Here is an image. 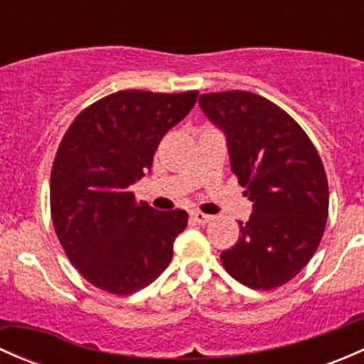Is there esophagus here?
<instances>
[{"instance_id":"34e87169","label":"esophagus","mask_w":364,"mask_h":364,"mask_svg":"<svg viewBox=\"0 0 364 364\" xmlns=\"http://www.w3.org/2000/svg\"><path fill=\"white\" fill-rule=\"evenodd\" d=\"M190 218H192L196 223H199V225H205V223H208L213 216L204 215V213H200V211H192L190 213Z\"/></svg>"}]
</instances>
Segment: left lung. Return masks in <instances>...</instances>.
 Returning a JSON list of instances; mask_svg holds the SVG:
<instances>
[{
    "label": "left lung",
    "instance_id": "1",
    "mask_svg": "<svg viewBox=\"0 0 364 364\" xmlns=\"http://www.w3.org/2000/svg\"><path fill=\"white\" fill-rule=\"evenodd\" d=\"M204 116L225 135L230 168L252 200L240 240L222 252L223 267L252 289L280 287L308 264L326 229L324 165L303 128L250 91L199 97Z\"/></svg>",
    "mask_w": 364,
    "mask_h": 364
}]
</instances>
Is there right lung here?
Returning a JSON list of instances; mask_svg holds the SVG:
<instances>
[{
	"instance_id": "1",
	"label": "right lung",
	"mask_w": 364,
	"mask_h": 364,
	"mask_svg": "<svg viewBox=\"0 0 364 364\" xmlns=\"http://www.w3.org/2000/svg\"><path fill=\"white\" fill-rule=\"evenodd\" d=\"M197 95L117 91L80 112L65 134L50 172V215L70 262L95 287L134 294L171 262L188 213L137 204L132 186Z\"/></svg>"
}]
</instances>
